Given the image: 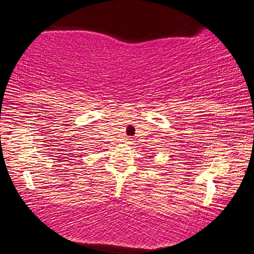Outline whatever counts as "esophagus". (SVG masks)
Listing matches in <instances>:
<instances>
[{"label":"esophagus","mask_w":254,"mask_h":254,"mask_svg":"<svg viewBox=\"0 0 254 254\" xmlns=\"http://www.w3.org/2000/svg\"><path fill=\"white\" fill-rule=\"evenodd\" d=\"M132 140H134V139H132L131 137H127V138H126V142H127V143H132Z\"/></svg>","instance_id":"34e87169"}]
</instances>
